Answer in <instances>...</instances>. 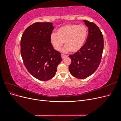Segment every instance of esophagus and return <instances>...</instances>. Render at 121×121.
Wrapping results in <instances>:
<instances>
[{
    "label": "esophagus",
    "mask_w": 121,
    "mask_h": 121,
    "mask_svg": "<svg viewBox=\"0 0 121 121\" xmlns=\"http://www.w3.org/2000/svg\"><path fill=\"white\" fill-rule=\"evenodd\" d=\"M67 56V55H65V54H61V58L64 59L65 57H66Z\"/></svg>",
    "instance_id": "34e87169"
}]
</instances>
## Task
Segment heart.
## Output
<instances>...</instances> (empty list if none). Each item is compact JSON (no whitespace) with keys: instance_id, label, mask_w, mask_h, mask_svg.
Segmentation results:
<instances>
[{"instance_id":"obj_1","label":"heart","mask_w":121,"mask_h":121,"mask_svg":"<svg viewBox=\"0 0 121 121\" xmlns=\"http://www.w3.org/2000/svg\"><path fill=\"white\" fill-rule=\"evenodd\" d=\"M88 36V29L84 25L69 24L58 29L57 33L50 35V42L56 50H60L64 44L63 52H78L85 44Z\"/></svg>"}]
</instances>
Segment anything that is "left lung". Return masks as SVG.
<instances>
[{
	"mask_svg": "<svg viewBox=\"0 0 121 121\" xmlns=\"http://www.w3.org/2000/svg\"><path fill=\"white\" fill-rule=\"evenodd\" d=\"M83 22L88 28L86 43L79 52L70 55L72 60L69 69L75 78L83 79L92 75L100 63L104 50V38L99 28L87 20Z\"/></svg>",
	"mask_w": 121,
	"mask_h": 121,
	"instance_id": "8db88e82",
	"label": "left lung"
}]
</instances>
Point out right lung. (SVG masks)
I'll return each mask as SVG.
<instances>
[{"label": "right lung", "instance_id": "1", "mask_svg": "<svg viewBox=\"0 0 121 121\" xmlns=\"http://www.w3.org/2000/svg\"><path fill=\"white\" fill-rule=\"evenodd\" d=\"M52 23L37 22L29 26L21 40V53L25 67L36 79L47 81L56 75L60 53L50 42Z\"/></svg>", "mask_w": 121, "mask_h": 121}]
</instances>
